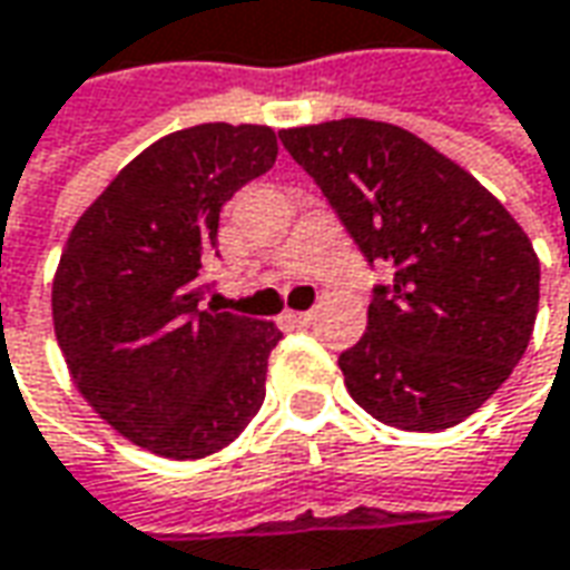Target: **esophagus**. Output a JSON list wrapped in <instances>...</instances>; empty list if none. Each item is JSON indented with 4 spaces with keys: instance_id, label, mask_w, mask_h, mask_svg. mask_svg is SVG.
I'll return each instance as SVG.
<instances>
[{
    "instance_id": "1",
    "label": "esophagus",
    "mask_w": 570,
    "mask_h": 570,
    "mask_svg": "<svg viewBox=\"0 0 570 570\" xmlns=\"http://www.w3.org/2000/svg\"><path fill=\"white\" fill-rule=\"evenodd\" d=\"M284 321H289L293 327H308L315 321V312H286Z\"/></svg>"
}]
</instances>
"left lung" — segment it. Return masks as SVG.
Wrapping results in <instances>:
<instances>
[{"label": "left lung", "instance_id": "8db88e82", "mask_svg": "<svg viewBox=\"0 0 570 570\" xmlns=\"http://www.w3.org/2000/svg\"><path fill=\"white\" fill-rule=\"evenodd\" d=\"M281 139L367 262L393 274L340 355L350 396L399 431L462 424L528 350L540 305L530 236L474 174L396 124L343 118Z\"/></svg>", "mask_w": 570, "mask_h": 570}]
</instances>
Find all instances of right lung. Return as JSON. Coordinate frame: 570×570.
Segmentation results:
<instances>
[{
  "mask_svg": "<svg viewBox=\"0 0 570 570\" xmlns=\"http://www.w3.org/2000/svg\"><path fill=\"white\" fill-rule=\"evenodd\" d=\"M277 161L265 124L155 139L77 218L52 277V327L80 396L139 449L193 462L265 402L274 321L205 305L220 205Z\"/></svg>",
  "mask_w": 570,
  "mask_h": 570,
  "instance_id": "obj_1",
  "label": "right lung"
}]
</instances>
